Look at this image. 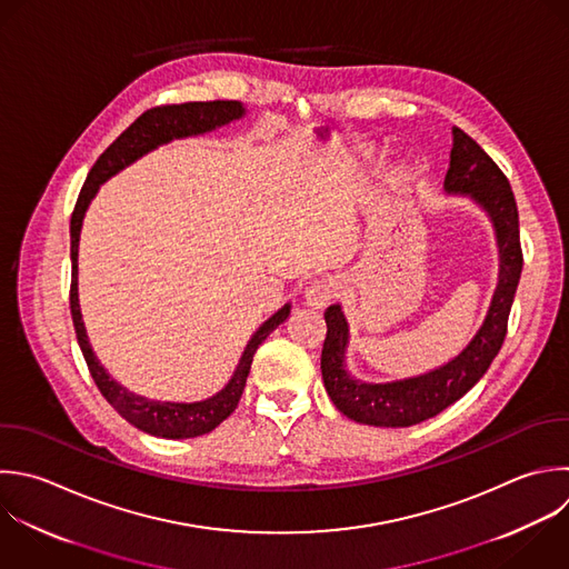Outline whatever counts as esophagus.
Segmentation results:
<instances>
[{
    "label": "esophagus",
    "instance_id": "1",
    "mask_svg": "<svg viewBox=\"0 0 569 569\" xmlns=\"http://www.w3.org/2000/svg\"><path fill=\"white\" fill-rule=\"evenodd\" d=\"M338 296V284L331 278L316 280L307 291H305V302L311 309H325L333 298Z\"/></svg>",
    "mask_w": 569,
    "mask_h": 569
}]
</instances>
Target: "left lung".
Masks as SVG:
<instances>
[{"mask_svg":"<svg viewBox=\"0 0 569 569\" xmlns=\"http://www.w3.org/2000/svg\"><path fill=\"white\" fill-rule=\"evenodd\" d=\"M445 176V193L471 198L491 220L498 244V282L487 316L469 345L447 365L393 382L356 380L345 365L349 325L340 305L325 311L322 380L333 405L351 420L373 427H411L462 398L489 369L507 336V318L522 271L518 209L505 173L458 127Z\"/></svg>","mask_w":569,"mask_h":569,"instance_id":"left-lung-1","label":"left lung"}]
</instances>
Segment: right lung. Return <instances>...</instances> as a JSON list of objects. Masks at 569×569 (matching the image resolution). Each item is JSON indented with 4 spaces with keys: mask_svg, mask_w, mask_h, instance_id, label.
<instances>
[{
    "mask_svg": "<svg viewBox=\"0 0 569 569\" xmlns=\"http://www.w3.org/2000/svg\"><path fill=\"white\" fill-rule=\"evenodd\" d=\"M247 113V109L236 100H216V102H187V104H167L156 107L147 113H142L93 164V169L87 176V182L80 191L78 204L71 216V316L78 333L80 349L84 353V360L89 365V371L102 391V396L109 400V405L133 427L160 436V438H196L202 433L213 431L222 420H227L244 391L247 376L253 362L256 349L267 340V336L282 325L289 313L291 305L287 302L282 309H278L267 322L260 325V329L251 336L249 345L244 347V353L231 376V380L224 385L222 391L216 396L200 400V402H160L149 400L144 396H136L120 382H116L109 371L100 365L96 358L87 327L80 311V298H78V247H80V231L84 213L96 198L100 184H104L109 178L120 173L124 167L133 164L138 158L147 156L149 151L158 149L160 144H167L178 138L189 136H202L209 131H216L218 127H224L233 120H240Z\"/></svg>",
    "mask_w": 569,
    "mask_h": 569,
    "instance_id": "obj_1",
    "label": "right lung"
}]
</instances>
